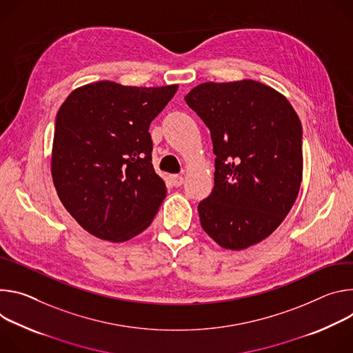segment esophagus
I'll return each mask as SVG.
<instances>
[{
    "mask_svg": "<svg viewBox=\"0 0 353 353\" xmlns=\"http://www.w3.org/2000/svg\"><path fill=\"white\" fill-rule=\"evenodd\" d=\"M171 181L174 186H181L183 183V176L182 175H171Z\"/></svg>",
    "mask_w": 353,
    "mask_h": 353,
    "instance_id": "esophagus-1",
    "label": "esophagus"
}]
</instances>
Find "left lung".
Segmentation results:
<instances>
[{
    "label": "left lung",
    "instance_id": "8db88e82",
    "mask_svg": "<svg viewBox=\"0 0 353 353\" xmlns=\"http://www.w3.org/2000/svg\"><path fill=\"white\" fill-rule=\"evenodd\" d=\"M186 103L210 129L214 188L198 206L220 247L241 251L268 239L293 208L303 179L301 123L288 98L254 80L203 83Z\"/></svg>",
    "mask_w": 353,
    "mask_h": 353
}]
</instances>
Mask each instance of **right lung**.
Returning <instances> with one entry per match:
<instances>
[{"label": "right lung", "mask_w": 353, "mask_h": 353, "mask_svg": "<svg viewBox=\"0 0 353 353\" xmlns=\"http://www.w3.org/2000/svg\"><path fill=\"white\" fill-rule=\"evenodd\" d=\"M176 90L103 80L75 88L61 103L52 178L65 210L94 237L132 240L163 203L167 186L151 163L148 128Z\"/></svg>", "instance_id": "1"}]
</instances>
